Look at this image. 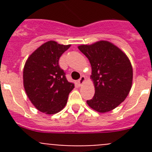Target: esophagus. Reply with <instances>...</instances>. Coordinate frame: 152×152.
<instances>
[{"label":"esophagus","instance_id":"34e87169","mask_svg":"<svg viewBox=\"0 0 152 152\" xmlns=\"http://www.w3.org/2000/svg\"><path fill=\"white\" fill-rule=\"evenodd\" d=\"M84 82H85V77L84 76H81L80 78L78 80V84L80 86H81Z\"/></svg>","mask_w":152,"mask_h":152}]
</instances>
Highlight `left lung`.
Masks as SVG:
<instances>
[{"label":"left lung","mask_w":152,"mask_h":152,"mask_svg":"<svg viewBox=\"0 0 152 152\" xmlns=\"http://www.w3.org/2000/svg\"><path fill=\"white\" fill-rule=\"evenodd\" d=\"M91 65L95 94L87 103L99 113L110 112L126 100L132 84L133 70L128 56L106 40L78 45Z\"/></svg>","instance_id":"1"}]
</instances>
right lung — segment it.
<instances>
[{"instance_id": "1", "label": "right lung", "mask_w": 152, "mask_h": 152, "mask_svg": "<svg viewBox=\"0 0 152 152\" xmlns=\"http://www.w3.org/2000/svg\"><path fill=\"white\" fill-rule=\"evenodd\" d=\"M71 45L48 41L28 57L23 72V87L31 103L39 111L55 114L65 107L75 88L67 80L58 60Z\"/></svg>"}]
</instances>
